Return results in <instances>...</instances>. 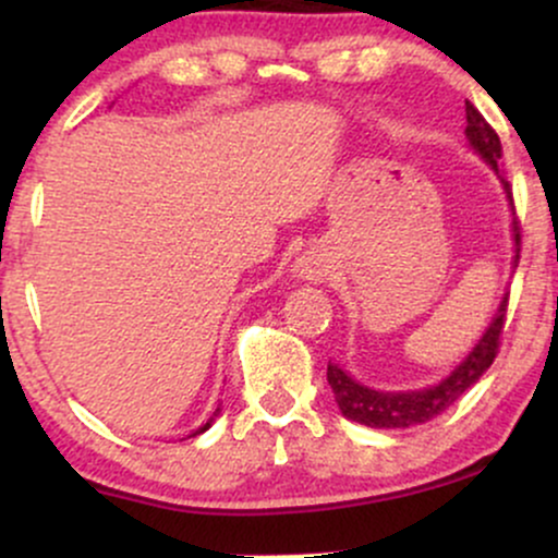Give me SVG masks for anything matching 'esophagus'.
<instances>
[{
    "instance_id": "34e87169",
    "label": "esophagus",
    "mask_w": 558,
    "mask_h": 558,
    "mask_svg": "<svg viewBox=\"0 0 558 558\" xmlns=\"http://www.w3.org/2000/svg\"><path fill=\"white\" fill-rule=\"evenodd\" d=\"M299 275L301 278H306V280H317L319 275H323V265H319L317 259H312V257H304V259H299Z\"/></svg>"
}]
</instances>
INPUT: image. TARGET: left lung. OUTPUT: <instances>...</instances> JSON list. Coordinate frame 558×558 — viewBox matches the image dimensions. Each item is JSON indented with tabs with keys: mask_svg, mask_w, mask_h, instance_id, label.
<instances>
[{
	"mask_svg": "<svg viewBox=\"0 0 558 558\" xmlns=\"http://www.w3.org/2000/svg\"><path fill=\"white\" fill-rule=\"evenodd\" d=\"M466 141H470L472 149L477 151L485 162L496 170V175L501 178L506 196H509L511 209H514V198H511V185L504 181V175L498 172V159H501V138L498 133L488 125V120L480 114L475 107L466 101ZM520 222L514 217V267L520 262ZM506 306H509V293H506L501 306H498L496 317L488 325V330L483 332V338L475 343V349L464 356V362L453 369L451 375L444 377L438 386L422 388V390H399V393H386V390H373L362 383H356L354 377L345 375L338 364H328V383L336 393L338 409L343 412V417L360 422L367 427H414L422 422H430L444 414L453 401L462 399L464 390L472 388L483 377L485 369L490 367L493 360L498 354V345H501V332L506 323Z\"/></svg>",
	"mask_w": 558,
	"mask_h": 558,
	"instance_id": "obj_1",
	"label": "left lung"
}]
</instances>
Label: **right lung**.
Listing matches in <instances>:
<instances>
[{
    "mask_svg": "<svg viewBox=\"0 0 558 558\" xmlns=\"http://www.w3.org/2000/svg\"><path fill=\"white\" fill-rule=\"evenodd\" d=\"M217 414H220V407H217V409H215V414H213V417H209L207 422H204V425H202V427H198V430H196L194 435H198V433H204V430H209V427H213V422H215V417H217Z\"/></svg>",
    "mask_w": 558,
    "mask_h": 558,
    "instance_id": "obj_1",
    "label": "right lung"
}]
</instances>
